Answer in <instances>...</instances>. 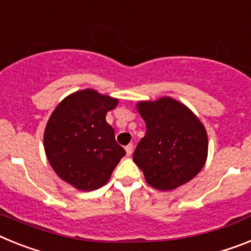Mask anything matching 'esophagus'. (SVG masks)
Segmentation results:
<instances>
[{
    "mask_svg": "<svg viewBox=\"0 0 251 251\" xmlns=\"http://www.w3.org/2000/svg\"><path fill=\"white\" fill-rule=\"evenodd\" d=\"M125 150H126V154L130 156L132 154V151H134V145H132V144H128V145H126Z\"/></svg>",
    "mask_w": 251,
    "mask_h": 251,
    "instance_id": "1",
    "label": "esophagus"
}]
</instances>
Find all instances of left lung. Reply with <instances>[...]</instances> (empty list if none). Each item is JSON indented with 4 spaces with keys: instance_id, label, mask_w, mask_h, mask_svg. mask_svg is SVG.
<instances>
[{
    "instance_id": "8db88e82",
    "label": "left lung",
    "mask_w": 251,
    "mask_h": 251,
    "mask_svg": "<svg viewBox=\"0 0 251 251\" xmlns=\"http://www.w3.org/2000/svg\"><path fill=\"white\" fill-rule=\"evenodd\" d=\"M147 125L145 136L132 154L148 184L172 191L189 182L203 168L208 140L201 121L180 102L163 97L139 102Z\"/></svg>"
}]
</instances>
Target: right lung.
I'll use <instances>...</instances> for the list:
<instances>
[{
	"mask_svg": "<svg viewBox=\"0 0 251 251\" xmlns=\"http://www.w3.org/2000/svg\"><path fill=\"white\" fill-rule=\"evenodd\" d=\"M116 106V99L84 89L63 100L48 121V160L63 180L77 189L93 191L106 184L126 154L106 123V113Z\"/></svg>",
	"mask_w": 251,
	"mask_h": 251,
	"instance_id": "1",
	"label": "right lung"
}]
</instances>
